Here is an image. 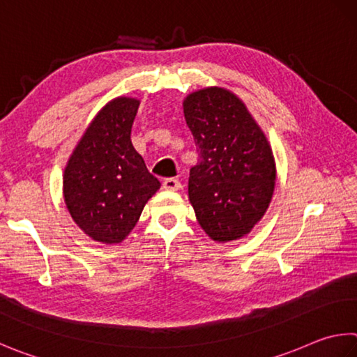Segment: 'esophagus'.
Wrapping results in <instances>:
<instances>
[{
    "label": "esophagus",
    "instance_id": "obj_1",
    "mask_svg": "<svg viewBox=\"0 0 357 357\" xmlns=\"http://www.w3.org/2000/svg\"><path fill=\"white\" fill-rule=\"evenodd\" d=\"M162 187H164L165 190H178L181 187V183L174 178H167L164 179V183H162Z\"/></svg>",
    "mask_w": 357,
    "mask_h": 357
}]
</instances>
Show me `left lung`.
I'll list each match as a JSON object with an SVG mask.
<instances>
[{
    "instance_id": "1",
    "label": "left lung",
    "mask_w": 357,
    "mask_h": 357,
    "mask_svg": "<svg viewBox=\"0 0 357 357\" xmlns=\"http://www.w3.org/2000/svg\"><path fill=\"white\" fill-rule=\"evenodd\" d=\"M183 107L199 158L189 178L198 223L212 241H237L270 204L276 179L273 151L243 101L229 90H197L187 95Z\"/></svg>"
}]
</instances>
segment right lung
I'll use <instances>...</instances> for the list:
<instances>
[{
  "mask_svg": "<svg viewBox=\"0 0 357 357\" xmlns=\"http://www.w3.org/2000/svg\"><path fill=\"white\" fill-rule=\"evenodd\" d=\"M140 101L119 96L96 114L63 172V199L75 223L101 243H120L160 183L131 142Z\"/></svg>",
  "mask_w": 357,
  "mask_h": 357,
  "instance_id": "1",
  "label": "right lung"
}]
</instances>
